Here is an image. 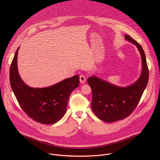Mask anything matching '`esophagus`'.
Returning <instances> with one entry per match:
<instances>
[{"label":"esophagus","instance_id":"1","mask_svg":"<svg viewBox=\"0 0 160 160\" xmlns=\"http://www.w3.org/2000/svg\"><path fill=\"white\" fill-rule=\"evenodd\" d=\"M86 81L85 77L83 75H80V82L81 83H84Z\"/></svg>","mask_w":160,"mask_h":160}]
</instances>
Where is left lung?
Returning a JSON list of instances; mask_svg holds the SVG:
<instances>
[{
  "instance_id": "8db88e82",
  "label": "left lung",
  "mask_w": 160,
  "mask_h": 160,
  "mask_svg": "<svg viewBox=\"0 0 160 160\" xmlns=\"http://www.w3.org/2000/svg\"><path fill=\"white\" fill-rule=\"evenodd\" d=\"M125 38L136 45L141 55L142 71L138 81L128 87H121L94 76L87 80L92 88V109L98 118L105 122H117L128 117L138 105L148 83L149 70L143 49L128 35Z\"/></svg>"
}]
</instances>
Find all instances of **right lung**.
<instances>
[{
    "label": "right lung",
    "mask_w": 160,
    "mask_h": 160,
    "mask_svg": "<svg viewBox=\"0 0 160 160\" xmlns=\"http://www.w3.org/2000/svg\"><path fill=\"white\" fill-rule=\"evenodd\" d=\"M10 66V83L16 99L27 115L33 120L45 125L60 120L66 111L68 99L79 85V76L66 78L45 88H33L26 85L18 70V53Z\"/></svg>",
    "instance_id": "right-lung-1"
}]
</instances>
